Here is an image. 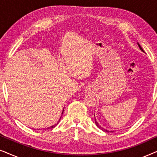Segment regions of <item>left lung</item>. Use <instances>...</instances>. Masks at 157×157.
Wrapping results in <instances>:
<instances>
[{"label": "left lung", "instance_id": "obj_1", "mask_svg": "<svg viewBox=\"0 0 157 157\" xmlns=\"http://www.w3.org/2000/svg\"><path fill=\"white\" fill-rule=\"evenodd\" d=\"M138 45H139V48H140V49H141V51H144V50H143V49H142V48H141V46H140V45H139V44H138ZM94 116H95V115H94ZM95 123H96V125H97V126H98V128H101V130H103V131H104V132H109V131H108V130L105 129V128H102V127H101V126H99V125H98V124L97 123V121H96V119H95Z\"/></svg>", "mask_w": 157, "mask_h": 157}]
</instances>
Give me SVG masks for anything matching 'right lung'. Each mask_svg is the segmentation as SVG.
<instances>
[{"label": "right lung", "instance_id": "add662e5", "mask_svg": "<svg viewBox=\"0 0 157 157\" xmlns=\"http://www.w3.org/2000/svg\"><path fill=\"white\" fill-rule=\"evenodd\" d=\"M58 124H59V123H57L56 124H55V125H53V126H51V127H49V128H48V129H49V128H53V127H55V126H56Z\"/></svg>", "mask_w": 157, "mask_h": 157}]
</instances>
